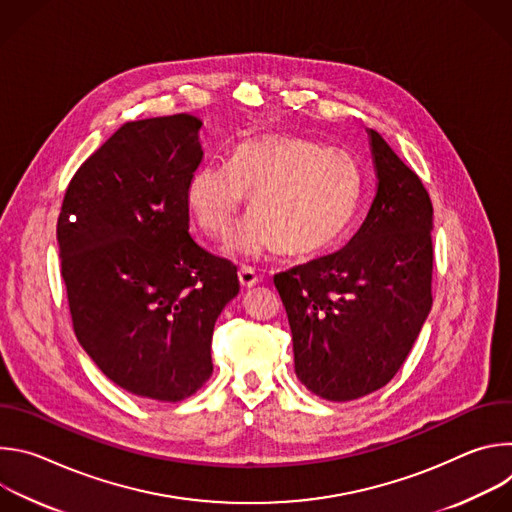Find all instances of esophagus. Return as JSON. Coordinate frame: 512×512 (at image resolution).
<instances>
[{
	"label": "esophagus",
	"instance_id": "esophagus-1",
	"mask_svg": "<svg viewBox=\"0 0 512 512\" xmlns=\"http://www.w3.org/2000/svg\"><path fill=\"white\" fill-rule=\"evenodd\" d=\"M239 281H241V287H243V289H249V287H253V285L259 283V277H257L255 269L243 267V269H239Z\"/></svg>",
	"mask_w": 512,
	"mask_h": 512
}]
</instances>
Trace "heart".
<instances>
[{
    "label": "heart",
    "mask_w": 512,
    "mask_h": 512,
    "mask_svg": "<svg viewBox=\"0 0 512 512\" xmlns=\"http://www.w3.org/2000/svg\"><path fill=\"white\" fill-rule=\"evenodd\" d=\"M360 194L362 176L350 154L304 137L267 135L239 145L231 166L198 168L188 182L186 202L198 229L225 241L251 196L253 216L231 251L247 259L275 249L310 257L332 247L346 231Z\"/></svg>",
    "instance_id": "obj_1"
}]
</instances>
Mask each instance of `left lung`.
<instances>
[{"mask_svg":"<svg viewBox=\"0 0 512 512\" xmlns=\"http://www.w3.org/2000/svg\"><path fill=\"white\" fill-rule=\"evenodd\" d=\"M367 133L377 192L362 227L344 249L273 279L298 379L338 403L397 375L431 308L429 194L377 131Z\"/></svg>","mask_w":512,"mask_h":512,"instance_id":"obj_1","label":"left lung"}]
</instances>
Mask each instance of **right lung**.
Wrapping results in <instances>:
<instances>
[{
	"label": "right lung",
	"mask_w": 512,
	"mask_h": 512,
	"mask_svg": "<svg viewBox=\"0 0 512 512\" xmlns=\"http://www.w3.org/2000/svg\"><path fill=\"white\" fill-rule=\"evenodd\" d=\"M200 127L190 113L121 125L72 176L56 225L81 346L115 385L164 403L208 381L214 322L239 294L237 267L188 233Z\"/></svg>",
	"instance_id": "right-lung-1"
}]
</instances>
